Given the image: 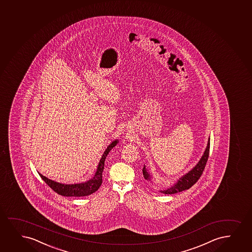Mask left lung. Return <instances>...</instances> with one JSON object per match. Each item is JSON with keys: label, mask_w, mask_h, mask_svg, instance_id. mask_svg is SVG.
Segmentation results:
<instances>
[{"label": "left lung", "mask_w": 252, "mask_h": 252, "mask_svg": "<svg viewBox=\"0 0 252 252\" xmlns=\"http://www.w3.org/2000/svg\"><path fill=\"white\" fill-rule=\"evenodd\" d=\"M209 152H210V137L208 139V143L205 149L204 155H203L201 158L199 159L198 164L194 167L189 171L188 173L184 175L183 177H180L177 183L171 186V188H168L167 189L160 190V193H165V194H172V193H179L184 190L189 189L193 184L197 183V181L199 180V177L202 175L203 171L205 170L206 162L208 160ZM143 174L144 179L149 182H152L151 178L152 176H150L149 171L146 169V166L144 165L143 168Z\"/></svg>", "instance_id": "obj_1"}]
</instances>
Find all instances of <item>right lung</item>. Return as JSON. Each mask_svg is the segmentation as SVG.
<instances>
[{"label":"right lung","mask_w":252,"mask_h":252,"mask_svg":"<svg viewBox=\"0 0 252 252\" xmlns=\"http://www.w3.org/2000/svg\"><path fill=\"white\" fill-rule=\"evenodd\" d=\"M117 143H118V140H115L114 142L109 144L105 151L103 152V155L98 163L94 177L87 182L81 183V184H63L51 180L49 178L44 177L43 175H41V173H39V175L53 191H55L60 195L66 196V197H81V196L90 195L94 192H96L103 183V171L104 169V161H105L106 157L109 155L110 150Z\"/></svg>","instance_id":"1"}]
</instances>
